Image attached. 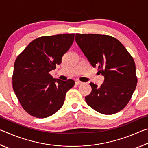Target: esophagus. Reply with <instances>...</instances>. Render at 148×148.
Returning a JSON list of instances; mask_svg holds the SVG:
<instances>
[{
	"instance_id": "1",
	"label": "esophagus",
	"mask_w": 148,
	"mask_h": 148,
	"mask_svg": "<svg viewBox=\"0 0 148 148\" xmlns=\"http://www.w3.org/2000/svg\"><path fill=\"white\" fill-rule=\"evenodd\" d=\"M82 84H83V82H80V81H76V85H82Z\"/></svg>"
}]
</instances>
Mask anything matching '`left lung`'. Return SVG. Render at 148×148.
I'll list each match as a JSON object with an SVG mask.
<instances>
[{"instance_id": "1", "label": "left lung", "mask_w": 148, "mask_h": 148, "mask_svg": "<svg viewBox=\"0 0 148 148\" xmlns=\"http://www.w3.org/2000/svg\"><path fill=\"white\" fill-rule=\"evenodd\" d=\"M75 40L93 67L104 76L101 86L91 82L85 99L99 113L111 115L128 104L137 84L134 59L118 40L99 34H76Z\"/></svg>"}]
</instances>
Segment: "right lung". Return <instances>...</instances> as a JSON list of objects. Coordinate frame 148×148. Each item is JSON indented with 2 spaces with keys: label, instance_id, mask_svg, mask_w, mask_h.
<instances>
[{
  "label": "right lung",
  "instance_id": "1",
  "mask_svg": "<svg viewBox=\"0 0 148 148\" xmlns=\"http://www.w3.org/2000/svg\"><path fill=\"white\" fill-rule=\"evenodd\" d=\"M74 40V34L45 36L32 41L15 61L12 85L20 104L38 118L54 114L64 104L72 79L53 78L49 72L61 62Z\"/></svg>",
  "mask_w": 148,
  "mask_h": 148
}]
</instances>
